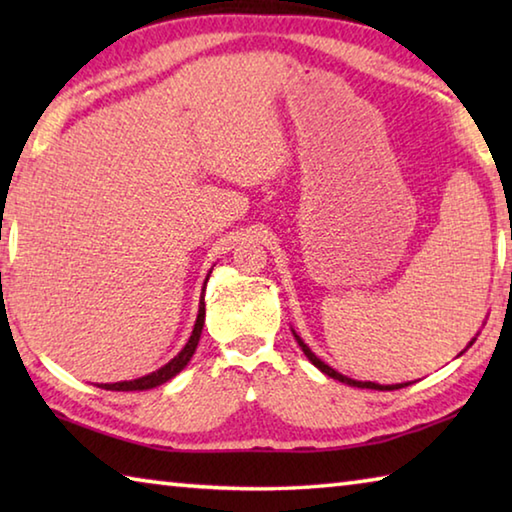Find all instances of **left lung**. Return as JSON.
<instances>
[{
  "label": "left lung",
  "instance_id": "left-lung-1",
  "mask_svg": "<svg viewBox=\"0 0 512 512\" xmlns=\"http://www.w3.org/2000/svg\"><path fill=\"white\" fill-rule=\"evenodd\" d=\"M291 332H293V336H296V341H298V345H300V350L305 352V357H307L311 363H314V366H316L320 372H325L327 377L339 379V381H343V384L354 386V388H370V391H395V388H404V386H409V381H406V384H388V386H384V384H375V381H359V379H350L348 375H341L339 370H334L332 366H327L325 361H320V359L316 357V354L309 350V345L300 339V336L296 334V329H291ZM474 341H476V339H472L470 343H467V348H470V345H472ZM467 348H465V350H467ZM465 350H463V352H465ZM463 352H461V354H463Z\"/></svg>",
  "mask_w": 512,
  "mask_h": 512
}]
</instances>
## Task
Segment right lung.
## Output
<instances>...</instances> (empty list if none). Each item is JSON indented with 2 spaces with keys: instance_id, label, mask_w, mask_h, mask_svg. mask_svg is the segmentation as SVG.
<instances>
[{
  "instance_id": "1",
  "label": "right lung",
  "mask_w": 512,
  "mask_h": 512,
  "mask_svg": "<svg viewBox=\"0 0 512 512\" xmlns=\"http://www.w3.org/2000/svg\"><path fill=\"white\" fill-rule=\"evenodd\" d=\"M210 273H207V277H205V284H207V280H210ZM203 293H205V287H203ZM203 325H205V298L201 296V302H198V316L194 323V332H192V336H189V341L185 343V348L180 350L176 357H173L169 363H164L162 368H158L155 372H149V375H144V377H137L131 381H115V384H97V386L106 388V391H149V388H155V386L164 384V381L173 379L180 370L187 366L189 359L194 357L196 345H198V341H201Z\"/></svg>"
}]
</instances>
